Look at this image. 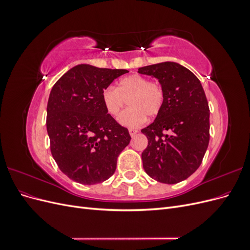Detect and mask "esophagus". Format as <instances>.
Masks as SVG:
<instances>
[{
  "mask_svg": "<svg viewBox=\"0 0 250 250\" xmlns=\"http://www.w3.org/2000/svg\"><path fill=\"white\" fill-rule=\"evenodd\" d=\"M138 132H139L138 129H134V128H129V133H130L131 137H134V135L137 134Z\"/></svg>",
  "mask_w": 250,
  "mask_h": 250,
  "instance_id": "1",
  "label": "esophagus"
}]
</instances>
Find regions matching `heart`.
<instances>
[{"instance_id":"heart-1","label":"heart","mask_w":250,"mask_h":250,"mask_svg":"<svg viewBox=\"0 0 250 250\" xmlns=\"http://www.w3.org/2000/svg\"><path fill=\"white\" fill-rule=\"evenodd\" d=\"M128 100V107L119 117V122L127 127H139L146 116L153 118L160 113L165 104V90L158 82L150 81L141 75H129L109 85L102 92V102L110 116L118 117Z\"/></svg>"}]
</instances>
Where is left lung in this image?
<instances>
[{"instance_id":"1","label":"left lung","mask_w":250,"mask_h":250,"mask_svg":"<svg viewBox=\"0 0 250 250\" xmlns=\"http://www.w3.org/2000/svg\"><path fill=\"white\" fill-rule=\"evenodd\" d=\"M158 79L165 104L153 123L142 129L148 139L143 167L163 184H177L199 168L209 142V108L199 79L187 67L162 62L140 67Z\"/></svg>"}]
</instances>
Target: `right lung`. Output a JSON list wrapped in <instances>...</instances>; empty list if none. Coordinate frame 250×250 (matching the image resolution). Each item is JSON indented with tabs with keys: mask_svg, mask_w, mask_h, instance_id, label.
Returning a JSON list of instances; mask_svg holds the SVG:
<instances>
[{
	"mask_svg": "<svg viewBox=\"0 0 250 250\" xmlns=\"http://www.w3.org/2000/svg\"><path fill=\"white\" fill-rule=\"evenodd\" d=\"M125 73L79 64L52 87L47 106L51 153L60 171L79 184L112 176L119 154L131 140L102 102L103 89Z\"/></svg>",
	"mask_w": 250,
	"mask_h": 250,
	"instance_id": "right-lung-1",
	"label": "right lung"
}]
</instances>
